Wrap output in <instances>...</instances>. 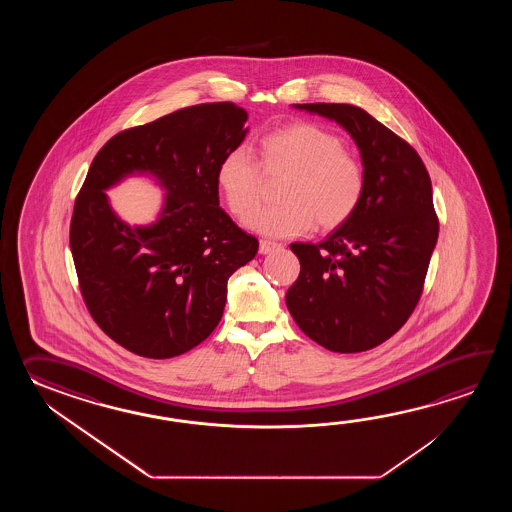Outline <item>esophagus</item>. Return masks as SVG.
<instances>
[{"instance_id": "obj_1", "label": "esophagus", "mask_w": 512, "mask_h": 512, "mask_svg": "<svg viewBox=\"0 0 512 512\" xmlns=\"http://www.w3.org/2000/svg\"><path fill=\"white\" fill-rule=\"evenodd\" d=\"M278 249H282V243H276V241L271 240L260 241L261 254H271V252L278 251Z\"/></svg>"}]
</instances>
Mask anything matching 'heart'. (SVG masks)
Instances as JSON below:
<instances>
[{"instance_id": "heart-1", "label": "heart", "mask_w": 512, "mask_h": 512, "mask_svg": "<svg viewBox=\"0 0 512 512\" xmlns=\"http://www.w3.org/2000/svg\"><path fill=\"white\" fill-rule=\"evenodd\" d=\"M261 166L258 167L257 164ZM258 163L232 148L216 166V186L230 214L249 216L261 199V174L287 172L274 205L247 219L252 230L289 238L311 229L335 230L357 214L368 188L366 168L333 131L311 122H289L258 139Z\"/></svg>"}]
</instances>
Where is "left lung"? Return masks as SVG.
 I'll list each match as a JSON object with an SVG mask.
<instances>
[{"label": "left lung", "mask_w": 512, "mask_h": 512, "mask_svg": "<svg viewBox=\"0 0 512 512\" xmlns=\"http://www.w3.org/2000/svg\"><path fill=\"white\" fill-rule=\"evenodd\" d=\"M335 120L359 146L368 188L326 241L293 243L298 280L287 309L329 351L359 353L395 335L423 294L439 221L425 163L408 142L351 104H294Z\"/></svg>", "instance_id": "left-lung-1"}]
</instances>
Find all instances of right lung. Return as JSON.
<instances>
[{
    "label": "right lung",
    "instance_id": "add662e5",
    "mask_svg": "<svg viewBox=\"0 0 512 512\" xmlns=\"http://www.w3.org/2000/svg\"><path fill=\"white\" fill-rule=\"evenodd\" d=\"M247 111L234 102L197 104L120 131L89 166L69 245L80 293L98 327L122 348L172 359L216 329L227 282L260 243L219 207L216 166L238 148ZM152 173L167 190L148 228L114 216L103 192L124 176Z\"/></svg>",
    "mask_w": 512,
    "mask_h": 512
}]
</instances>
